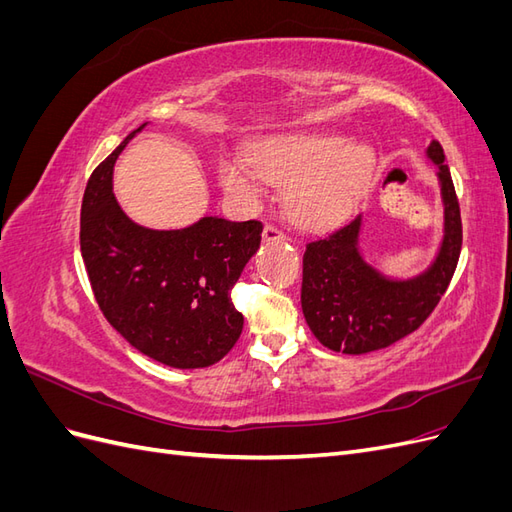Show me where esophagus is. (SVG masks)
I'll return each instance as SVG.
<instances>
[{
  "instance_id": "1",
  "label": "esophagus",
  "mask_w": 512,
  "mask_h": 512,
  "mask_svg": "<svg viewBox=\"0 0 512 512\" xmlns=\"http://www.w3.org/2000/svg\"><path fill=\"white\" fill-rule=\"evenodd\" d=\"M262 237H265V241H284L286 239L284 232L277 228V226H273V224L265 226V232H262Z\"/></svg>"
}]
</instances>
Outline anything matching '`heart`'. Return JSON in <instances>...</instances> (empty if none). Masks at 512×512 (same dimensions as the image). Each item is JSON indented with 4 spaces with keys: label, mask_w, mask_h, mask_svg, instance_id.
Masks as SVG:
<instances>
[{
    "label": "heart",
    "mask_w": 512,
    "mask_h": 512,
    "mask_svg": "<svg viewBox=\"0 0 512 512\" xmlns=\"http://www.w3.org/2000/svg\"><path fill=\"white\" fill-rule=\"evenodd\" d=\"M374 153L331 134H286L254 147L252 162L222 160V185L239 198L256 200L262 183L286 185L292 218L307 228H324L350 211L374 173Z\"/></svg>",
    "instance_id": "heart-1"
}]
</instances>
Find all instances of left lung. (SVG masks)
Here are the masks:
<instances>
[{
  "instance_id": "obj_1",
  "label": "left lung",
  "mask_w": 512,
  "mask_h": 512,
  "mask_svg": "<svg viewBox=\"0 0 512 512\" xmlns=\"http://www.w3.org/2000/svg\"><path fill=\"white\" fill-rule=\"evenodd\" d=\"M427 156L438 164L444 200V239L433 265L412 280H389L359 252L361 215L324 239L307 243L301 307L309 329L333 352L365 354L399 342L429 318L451 284L461 254V211L444 164V149L431 141Z\"/></svg>"
}]
</instances>
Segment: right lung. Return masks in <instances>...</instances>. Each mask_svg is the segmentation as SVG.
Wrapping results in <instances>:
<instances>
[{
	"mask_svg": "<svg viewBox=\"0 0 512 512\" xmlns=\"http://www.w3.org/2000/svg\"><path fill=\"white\" fill-rule=\"evenodd\" d=\"M130 132L91 173L81 254L104 318L130 346L177 369L218 363L243 331L230 290L260 247L258 220L203 218L181 230L134 224L113 194V166Z\"/></svg>",
	"mask_w": 512,
	"mask_h": 512,
	"instance_id": "1",
	"label": "right lung"
}]
</instances>
